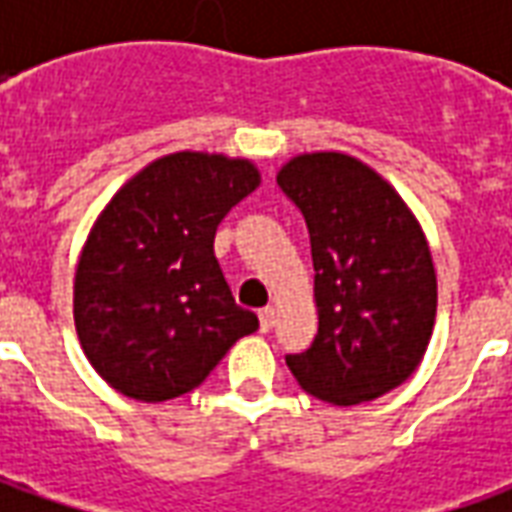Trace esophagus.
I'll use <instances>...</instances> for the list:
<instances>
[{"instance_id":"1","label":"esophagus","mask_w":512,"mask_h":512,"mask_svg":"<svg viewBox=\"0 0 512 512\" xmlns=\"http://www.w3.org/2000/svg\"><path fill=\"white\" fill-rule=\"evenodd\" d=\"M274 321H277V312H274V307H263V310H260V329H263V332H271Z\"/></svg>"}]
</instances>
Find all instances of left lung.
<instances>
[{
	"instance_id": "left-lung-1",
	"label": "left lung",
	"mask_w": 512,
	"mask_h": 512,
	"mask_svg": "<svg viewBox=\"0 0 512 512\" xmlns=\"http://www.w3.org/2000/svg\"><path fill=\"white\" fill-rule=\"evenodd\" d=\"M307 222L318 334L288 354L301 389L334 406L376 400L425 356L436 318V274L425 235L378 172L343 153L296 156L279 169Z\"/></svg>"
}]
</instances>
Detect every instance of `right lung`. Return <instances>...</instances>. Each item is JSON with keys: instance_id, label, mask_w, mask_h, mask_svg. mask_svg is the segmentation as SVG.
Listing matches in <instances>:
<instances>
[{"instance_id": "1", "label": "right lung", "mask_w": 512, "mask_h": 512, "mask_svg": "<svg viewBox=\"0 0 512 512\" xmlns=\"http://www.w3.org/2000/svg\"><path fill=\"white\" fill-rule=\"evenodd\" d=\"M252 161L172 153L117 191L76 266L73 318L90 365L117 392L161 403L197 389L260 326L238 307L213 238L252 194Z\"/></svg>"}]
</instances>
